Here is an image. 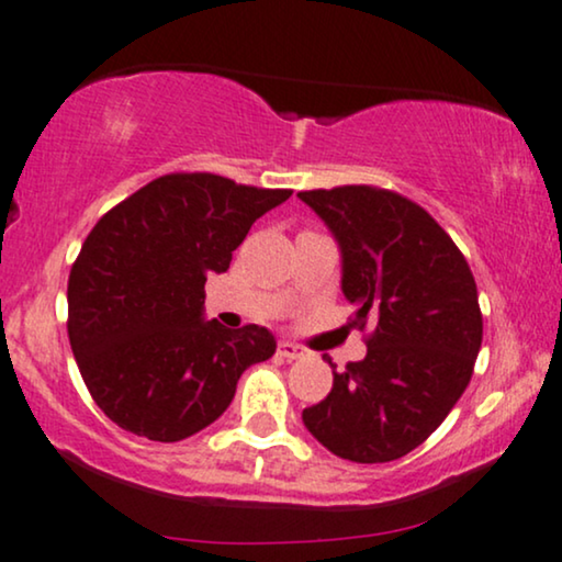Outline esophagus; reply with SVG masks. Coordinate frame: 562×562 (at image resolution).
Segmentation results:
<instances>
[{
    "mask_svg": "<svg viewBox=\"0 0 562 562\" xmlns=\"http://www.w3.org/2000/svg\"><path fill=\"white\" fill-rule=\"evenodd\" d=\"M277 352H280V358H285V360H301V358H308V350H305V347H301V345H295V342H288V339H282L280 345H277Z\"/></svg>",
    "mask_w": 562,
    "mask_h": 562,
    "instance_id": "34e87169",
    "label": "esophagus"
}]
</instances>
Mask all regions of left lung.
Listing matches in <instances>:
<instances>
[{
    "label": "left lung",
    "instance_id": "obj_1",
    "mask_svg": "<svg viewBox=\"0 0 562 562\" xmlns=\"http://www.w3.org/2000/svg\"><path fill=\"white\" fill-rule=\"evenodd\" d=\"M297 196L337 240L352 324H375L366 358L331 371V392L303 409V425L342 459L394 461L446 420L472 379L482 345L472 269L449 233L394 191L337 187Z\"/></svg>",
    "mask_w": 562,
    "mask_h": 562
}]
</instances>
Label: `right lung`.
Returning a JSON list of instances; mask_svg holds the SVG:
<instances>
[{"label": "right lung", "mask_w": 562, "mask_h": 562, "mask_svg": "<svg viewBox=\"0 0 562 562\" xmlns=\"http://www.w3.org/2000/svg\"><path fill=\"white\" fill-rule=\"evenodd\" d=\"M293 194L215 173H170L98 220L69 272V345L105 417L173 443L228 409L248 366L277 350L267 326L204 318L207 274L228 272L251 225Z\"/></svg>", "instance_id": "right-lung-1"}]
</instances>
